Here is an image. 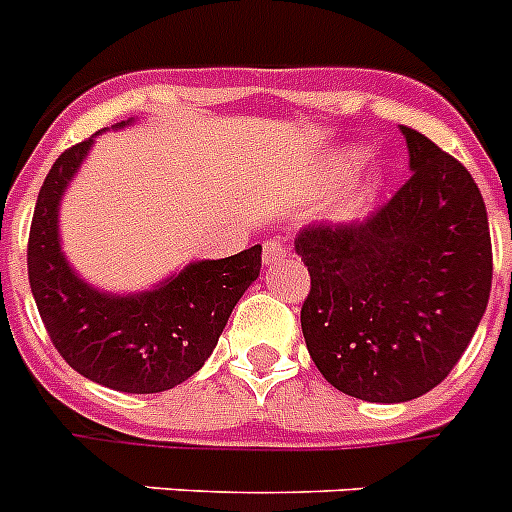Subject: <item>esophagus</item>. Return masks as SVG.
<instances>
[{"label":"esophagus","mask_w":512,"mask_h":512,"mask_svg":"<svg viewBox=\"0 0 512 512\" xmlns=\"http://www.w3.org/2000/svg\"><path fill=\"white\" fill-rule=\"evenodd\" d=\"M286 252H289V247H286L281 239H268V242L263 244V263L276 265L278 260H284Z\"/></svg>","instance_id":"34e87169"}]
</instances>
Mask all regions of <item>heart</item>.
Returning <instances> with one entry per match:
<instances>
[{"instance_id":"heart-1","label":"heart","mask_w":512,"mask_h":512,"mask_svg":"<svg viewBox=\"0 0 512 512\" xmlns=\"http://www.w3.org/2000/svg\"><path fill=\"white\" fill-rule=\"evenodd\" d=\"M368 162V149L363 147H344L336 152V168L342 173H357Z\"/></svg>"}]
</instances>
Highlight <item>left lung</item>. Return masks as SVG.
Masks as SVG:
<instances>
[{
  "label": "left lung",
  "instance_id": "8db88e82",
  "mask_svg": "<svg viewBox=\"0 0 512 512\" xmlns=\"http://www.w3.org/2000/svg\"><path fill=\"white\" fill-rule=\"evenodd\" d=\"M413 176L352 223H310L294 249L310 270L307 352L328 384L365 402H407L455 368L484 318L492 239L479 186L402 126Z\"/></svg>",
  "mask_w": 512,
  "mask_h": 512
}]
</instances>
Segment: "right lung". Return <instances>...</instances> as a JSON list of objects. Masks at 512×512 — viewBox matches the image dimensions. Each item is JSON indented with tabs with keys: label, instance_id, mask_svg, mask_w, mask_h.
Returning a JSON list of instances; mask_svg holds the SVG:
<instances>
[{
	"label": "right lung",
	"instance_id": "add662e5",
	"mask_svg": "<svg viewBox=\"0 0 512 512\" xmlns=\"http://www.w3.org/2000/svg\"><path fill=\"white\" fill-rule=\"evenodd\" d=\"M99 134L65 149L44 178L28 236V281L49 339L73 371L115 392H168L213 355L236 302L260 276L263 247L189 263L144 292L115 294L83 281L62 252L60 202Z\"/></svg>",
	"mask_w": 512,
	"mask_h": 512
}]
</instances>
